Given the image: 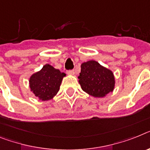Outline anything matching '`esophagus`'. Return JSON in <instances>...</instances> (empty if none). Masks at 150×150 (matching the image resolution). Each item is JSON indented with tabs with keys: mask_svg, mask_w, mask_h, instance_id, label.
<instances>
[{
	"mask_svg": "<svg viewBox=\"0 0 150 150\" xmlns=\"http://www.w3.org/2000/svg\"><path fill=\"white\" fill-rule=\"evenodd\" d=\"M67 74L68 75H73L75 74V71H74V70H69V71H67Z\"/></svg>",
	"mask_w": 150,
	"mask_h": 150,
	"instance_id": "esophagus-1",
	"label": "esophagus"
}]
</instances>
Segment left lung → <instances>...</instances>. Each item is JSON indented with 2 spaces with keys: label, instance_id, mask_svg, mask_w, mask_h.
<instances>
[{
  "label": "left lung",
  "instance_id": "left-lung-1",
  "mask_svg": "<svg viewBox=\"0 0 150 150\" xmlns=\"http://www.w3.org/2000/svg\"><path fill=\"white\" fill-rule=\"evenodd\" d=\"M78 78L81 89L94 98L105 97L115 86L114 73L94 60L81 64Z\"/></svg>",
  "mask_w": 150,
  "mask_h": 150
}]
</instances>
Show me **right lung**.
Segmentation results:
<instances>
[{"label":"right lung","instance_id":"obj_1","mask_svg":"<svg viewBox=\"0 0 150 150\" xmlns=\"http://www.w3.org/2000/svg\"><path fill=\"white\" fill-rule=\"evenodd\" d=\"M65 76V73L46 64L40 71L30 76V91L40 100H51L59 91L60 85Z\"/></svg>","mask_w":150,"mask_h":150}]
</instances>
